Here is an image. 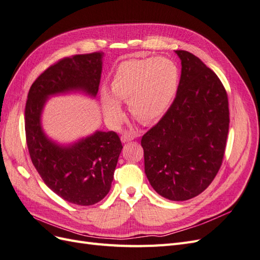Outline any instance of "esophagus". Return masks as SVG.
Segmentation results:
<instances>
[{
	"label": "esophagus",
	"mask_w": 260,
	"mask_h": 260,
	"mask_svg": "<svg viewBox=\"0 0 260 260\" xmlns=\"http://www.w3.org/2000/svg\"><path fill=\"white\" fill-rule=\"evenodd\" d=\"M135 137H136V134L135 133L128 132V133H124L123 134V135L121 136V140H122V142H128V141L133 140Z\"/></svg>",
	"instance_id": "obj_1"
}]
</instances>
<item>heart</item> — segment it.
Segmentation results:
<instances>
[{"instance_id": "obj_1", "label": "heart", "mask_w": 260, "mask_h": 260, "mask_svg": "<svg viewBox=\"0 0 260 260\" xmlns=\"http://www.w3.org/2000/svg\"><path fill=\"white\" fill-rule=\"evenodd\" d=\"M179 84V69L170 58L157 57L121 63L111 80V93L102 89L103 111L112 125L121 123L122 106L142 123L163 116L172 106Z\"/></svg>"}]
</instances>
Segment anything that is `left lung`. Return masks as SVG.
<instances>
[{
    "label": "left lung",
    "mask_w": 260,
    "mask_h": 260,
    "mask_svg": "<svg viewBox=\"0 0 260 260\" xmlns=\"http://www.w3.org/2000/svg\"><path fill=\"white\" fill-rule=\"evenodd\" d=\"M181 75L172 106L141 138L145 173L158 194L186 201L203 192L222 164L229 131L228 95L197 56L175 51Z\"/></svg>",
    "instance_id": "obj_1"
}]
</instances>
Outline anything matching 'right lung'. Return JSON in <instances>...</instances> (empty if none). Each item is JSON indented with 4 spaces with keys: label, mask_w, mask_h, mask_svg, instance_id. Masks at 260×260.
Returning a JSON list of instances; mask_svg holds the SVG:
<instances>
[{
    "label": "right lung",
    "mask_w": 260,
    "mask_h": 260,
    "mask_svg": "<svg viewBox=\"0 0 260 260\" xmlns=\"http://www.w3.org/2000/svg\"><path fill=\"white\" fill-rule=\"evenodd\" d=\"M104 53L67 57L47 68L30 87L24 128L31 161L45 185L72 204L88 206L110 191L122 151L115 132L97 131L72 145H58L42 128L41 115L49 96L82 91L98 93Z\"/></svg>",
    "instance_id": "add662e5"
}]
</instances>
